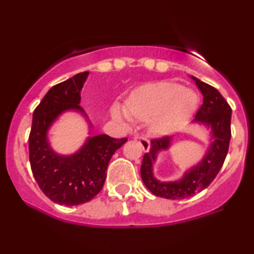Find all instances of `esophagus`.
Returning a JSON list of instances; mask_svg holds the SVG:
<instances>
[{"label":"esophagus","instance_id":"1","mask_svg":"<svg viewBox=\"0 0 254 254\" xmlns=\"http://www.w3.org/2000/svg\"><path fill=\"white\" fill-rule=\"evenodd\" d=\"M133 139L138 140L139 144L142 145V149L144 151H149V149H150V142H149V139L146 138L145 136L143 135H138V133H136V135L132 136Z\"/></svg>","mask_w":254,"mask_h":254}]
</instances>
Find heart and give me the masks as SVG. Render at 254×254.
Here are the masks:
<instances>
[{
  "label": "heart",
  "instance_id": "heart-1",
  "mask_svg": "<svg viewBox=\"0 0 254 254\" xmlns=\"http://www.w3.org/2000/svg\"><path fill=\"white\" fill-rule=\"evenodd\" d=\"M197 96L193 91L185 90L181 85L170 81L143 85L130 94L127 106L115 104L112 116L118 121L129 122L131 116L150 118L152 130L169 132L185 123L195 111Z\"/></svg>",
  "mask_w": 254,
  "mask_h": 254
}]
</instances>
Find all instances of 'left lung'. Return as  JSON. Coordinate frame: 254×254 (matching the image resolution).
I'll list each match as a JSON object with an SVG mask.
<instances>
[{
  "mask_svg": "<svg viewBox=\"0 0 254 254\" xmlns=\"http://www.w3.org/2000/svg\"><path fill=\"white\" fill-rule=\"evenodd\" d=\"M191 78L194 79L195 84L203 96L202 105L197 110L193 122L209 127L212 136V143L207 154L204 155L202 161L188 170L181 180L173 182L158 181L152 174V163L156 161L158 152L167 150L170 146L172 139L166 136L151 139L150 150L144 154L140 166V176L145 187L156 196L170 200L193 196L194 194L208 187L221 169L230 146L231 106L215 87L198 80L195 77Z\"/></svg>",
  "mask_w": 254,
  "mask_h": 254,
  "instance_id": "8db88e82",
  "label": "left lung"
}]
</instances>
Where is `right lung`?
Listing matches in <instances>:
<instances>
[{
    "label": "right lung",
    "instance_id": "add662e5",
    "mask_svg": "<svg viewBox=\"0 0 254 254\" xmlns=\"http://www.w3.org/2000/svg\"><path fill=\"white\" fill-rule=\"evenodd\" d=\"M88 72L54 85L46 93L33 114L29 133V162L40 189L53 202L77 206L102 190L106 169L112 155L127 138H112L108 135L88 137L80 150L69 156L52 150L47 131L56 119L67 110L85 115L79 104Z\"/></svg>",
    "mask_w": 254,
    "mask_h": 254
}]
</instances>
